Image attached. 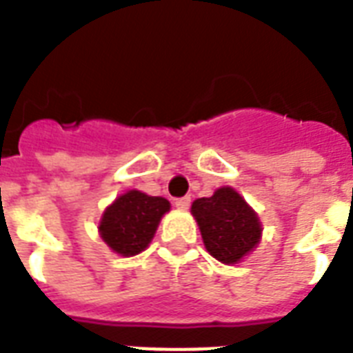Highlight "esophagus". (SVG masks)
Here are the masks:
<instances>
[{"label":"esophagus","instance_id":"obj_1","mask_svg":"<svg viewBox=\"0 0 353 353\" xmlns=\"http://www.w3.org/2000/svg\"><path fill=\"white\" fill-rule=\"evenodd\" d=\"M191 204V196L185 195V196H180V199H176L174 201V206L179 208V210H188Z\"/></svg>","mask_w":353,"mask_h":353}]
</instances>
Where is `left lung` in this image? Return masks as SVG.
I'll return each mask as SVG.
<instances>
[{
    "mask_svg": "<svg viewBox=\"0 0 353 353\" xmlns=\"http://www.w3.org/2000/svg\"><path fill=\"white\" fill-rule=\"evenodd\" d=\"M191 214L199 223L206 250L223 263H237L259 243L258 215L232 188L196 199Z\"/></svg>",
    "mask_w": 353,
    "mask_h": 353,
    "instance_id": "obj_1",
    "label": "left lung"
}]
</instances>
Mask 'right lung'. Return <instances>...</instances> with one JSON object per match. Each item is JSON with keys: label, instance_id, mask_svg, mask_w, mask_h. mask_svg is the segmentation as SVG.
Instances as JSON below:
<instances>
[{"label": "right lung", "instance_id": "1", "mask_svg": "<svg viewBox=\"0 0 353 353\" xmlns=\"http://www.w3.org/2000/svg\"><path fill=\"white\" fill-rule=\"evenodd\" d=\"M169 212V201L128 191L106 208L99 232L105 243L121 256H134L151 243L162 215Z\"/></svg>", "mask_w": 353, "mask_h": 353}]
</instances>
